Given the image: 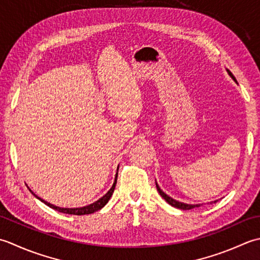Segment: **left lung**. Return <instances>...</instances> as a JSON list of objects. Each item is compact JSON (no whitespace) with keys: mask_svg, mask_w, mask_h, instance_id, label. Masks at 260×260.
<instances>
[{"mask_svg":"<svg viewBox=\"0 0 260 260\" xmlns=\"http://www.w3.org/2000/svg\"><path fill=\"white\" fill-rule=\"evenodd\" d=\"M226 72H228V74H229L230 75V77L234 79L235 82H237V79H236V77L232 75V73L229 71V70H226ZM156 187H157V190L158 192H159V194L161 195V198L166 201V202L168 203V204H171L172 206H174V208H177V209H181V210H190V209H194V208H199V206L201 205V204H186V203H183V202H179V201H176V200H174V199H172L171 197H168V195L166 194V193H164L162 190L160 189V187L158 186V184H157V182H156ZM216 202V201H214V203ZM213 203V202H212Z\"/></svg>","mask_w":260,"mask_h":260,"instance_id":"obj_1","label":"left lung"}]
</instances>
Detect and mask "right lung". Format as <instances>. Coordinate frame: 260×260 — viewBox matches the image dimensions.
Returning a JSON list of instances; mask_svg holds the SVG:
<instances>
[{
	"mask_svg": "<svg viewBox=\"0 0 260 260\" xmlns=\"http://www.w3.org/2000/svg\"><path fill=\"white\" fill-rule=\"evenodd\" d=\"M116 179H118V173H116V175H115L114 183H113V185H112V187H111V188L109 189V192H108L107 194H105V195H103V197L101 198L100 200H98L96 202H94V203L89 204V205H86V206H83V208H71V209H70V208H59V206H56V205H54V204H50V203H48V202H46L45 200H42V199H40L39 197H37V195L32 192V190H31V189H30V190H31V193H32L37 199L40 200L41 202H44L46 205H48L49 208H51V209H54V210H56V211H58V212H61V213H66V214L84 215V214H91V213H94V212H96V211L102 209L103 206L109 202V200L111 199V197H112V194H113V192H114V188H115V185H116Z\"/></svg>",
	"mask_w": 260,
	"mask_h": 260,
	"instance_id": "1",
	"label": "right lung"
}]
</instances>
